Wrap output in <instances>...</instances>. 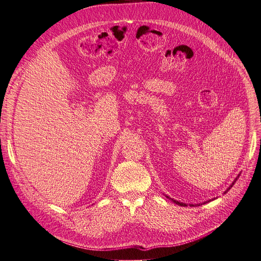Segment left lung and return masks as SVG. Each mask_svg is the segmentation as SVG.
<instances>
[{
  "mask_svg": "<svg viewBox=\"0 0 261 261\" xmlns=\"http://www.w3.org/2000/svg\"><path fill=\"white\" fill-rule=\"evenodd\" d=\"M236 179H238V177H236V178H235V180H236ZM235 180H234V181H235ZM234 181H233V183H232V185H231L230 187H228V188H227V191H228V189H231V187H232V186H233V184H234ZM172 200H173V202H175L176 204H179V206H187V204H186V203H183V202H179V201H177V200H174V199H172Z\"/></svg>",
  "mask_w": 261,
  "mask_h": 261,
  "instance_id": "left-lung-1",
  "label": "left lung"
}]
</instances>
